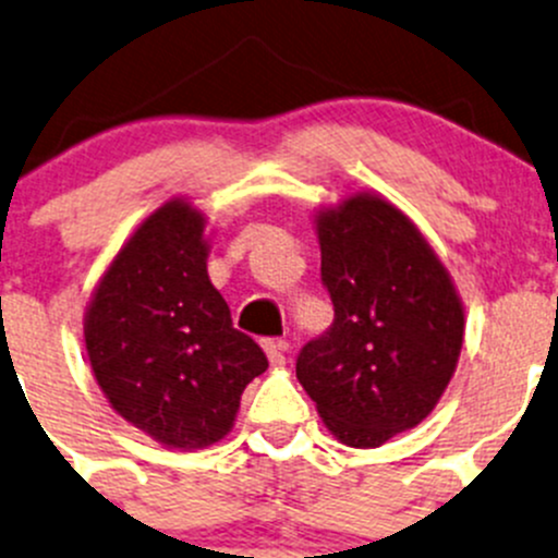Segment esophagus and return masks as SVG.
Instances as JSON below:
<instances>
[{
  "instance_id": "esophagus-1",
  "label": "esophagus",
  "mask_w": 558,
  "mask_h": 558,
  "mask_svg": "<svg viewBox=\"0 0 558 558\" xmlns=\"http://www.w3.org/2000/svg\"><path fill=\"white\" fill-rule=\"evenodd\" d=\"M262 345H264V353H267V359L272 367H280V364L286 362V351H289L286 340H275V337H269V340H264Z\"/></svg>"
}]
</instances>
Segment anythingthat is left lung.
Wrapping results in <instances>:
<instances>
[{"mask_svg": "<svg viewBox=\"0 0 558 558\" xmlns=\"http://www.w3.org/2000/svg\"><path fill=\"white\" fill-rule=\"evenodd\" d=\"M335 320L296 356L331 435L378 448L435 410L464 340V307L424 234L391 202L356 194L315 218Z\"/></svg>", "mask_w": 558, "mask_h": 558, "instance_id": "left-lung-1", "label": "left lung"}]
</instances>
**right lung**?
<instances>
[{"label":"right lung","instance_id":"add662e5","mask_svg":"<svg viewBox=\"0 0 558 558\" xmlns=\"http://www.w3.org/2000/svg\"><path fill=\"white\" fill-rule=\"evenodd\" d=\"M205 218L161 205L118 251L88 305L86 351L116 413L161 446L205 448L234 424L267 356L207 278Z\"/></svg>","mask_w":558,"mask_h":558}]
</instances>
